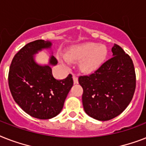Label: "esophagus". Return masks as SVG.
<instances>
[{"instance_id":"1","label":"esophagus","mask_w":146,"mask_h":146,"mask_svg":"<svg viewBox=\"0 0 146 146\" xmlns=\"http://www.w3.org/2000/svg\"><path fill=\"white\" fill-rule=\"evenodd\" d=\"M73 82H74V84H77L78 82H79V81H78V77H77L76 75L73 76Z\"/></svg>"}]
</instances>
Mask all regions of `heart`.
Here are the masks:
<instances>
[{
	"label": "heart",
	"instance_id": "1",
	"mask_svg": "<svg viewBox=\"0 0 146 146\" xmlns=\"http://www.w3.org/2000/svg\"><path fill=\"white\" fill-rule=\"evenodd\" d=\"M108 51L104 45L96 42H85L75 46L67 52V59L70 61H79V69L84 73H92L98 70L104 63ZM63 64H66L64 59L59 58Z\"/></svg>",
	"mask_w": 146,
	"mask_h": 146
}]
</instances>
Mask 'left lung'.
I'll use <instances>...</instances> for the list:
<instances>
[{"instance_id": "left-lung-1", "label": "left lung", "mask_w": 146, "mask_h": 146, "mask_svg": "<svg viewBox=\"0 0 146 146\" xmlns=\"http://www.w3.org/2000/svg\"><path fill=\"white\" fill-rule=\"evenodd\" d=\"M112 56L89 75L80 76L85 112L99 121L119 115L132 100L136 88V73L132 59L122 48L114 44Z\"/></svg>"}]
</instances>
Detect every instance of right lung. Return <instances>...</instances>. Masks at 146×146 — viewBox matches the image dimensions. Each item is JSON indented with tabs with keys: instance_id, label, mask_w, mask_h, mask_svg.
<instances>
[{
	"instance_id": "right-lung-1",
	"label": "right lung",
	"mask_w": 146,
	"mask_h": 146,
	"mask_svg": "<svg viewBox=\"0 0 146 146\" xmlns=\"http://www.w3.org/2000/svg\"><path fill=\"white\" fill-rule=\"evenodd\" d=\"M51 46V42L43 40L26 44L13 57L8 75L9 90L15 103L26 113L39 119H49L58 115L73 85L71 74L58 80L48 65L41 66L34 61V54ZM49 64H58L53 55Z\"/></svg>"
}]
</instances>
